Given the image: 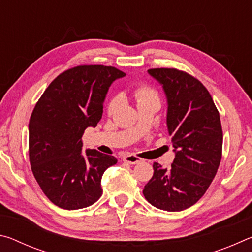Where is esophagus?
I'll return each instance as SVG.
<instances>
[{"mask_svg":"<svg viewBox=\"0 0 252 252\" xmlns=\"http://www.w3.org/2000/svg\"><path fill=\"white\" fill-rule=\"evenodd\" d=\"M123 161L130 164H136V163H140V162L142 161V159H140V158H138L134 155H126L123 157Z\"/></svg>","mask_w":252,"mask_h":252,"instance_id":"34e87169","label":"esophagus"}]
</instances>
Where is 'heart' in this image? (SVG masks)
I'll use <instances>...</instances> for the list:
<instances>
[{
    "label": "heart",
    "instance_id": "heart-1",
    "mask_svg": "<svg viewBox=\"0 0 252 252\" xmlns=\"http://www.w3.org/2000/svg\"><path fill=\"white\" fill-rule=\"evenodd\" d=\"M135 99L138 103H141V102L148 101V100H153L157 99V93L155 90H152L151 88L147 87V85H141L135 90ZM119 99L118 97H113L112 100L109 102L108 104V111L109 112H112V111L117 108Z\"/></svg>",
    "mask_w": 252,
    "mask_h": 252
}]
</instances>
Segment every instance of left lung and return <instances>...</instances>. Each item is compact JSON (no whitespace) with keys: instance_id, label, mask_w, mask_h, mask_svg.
<instances>
[{"instance_id":"obj_1","label":"left lung","mask_w":252,"mask_h":252,"mask_svg":"<svg viewBox=\"0 0 252 252\" xmlns=\"http://www.w3.org/2000/svg\"><path fill=\"white\" fill-rule=\"evenodd\" d=\"M167 96V126L174 148L171 168L153 163L143 194L152 206L181 211L206 193L222 156V127L210 93L199 80L177 69H150Z\"/></svg>"}]
</instances>
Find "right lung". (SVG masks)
I'll use <instances>...</instances> for the list:
<instances>
[{"label": "right lung", "mask_w": 252, "mask_h": 252, "mask_svg": "<svg viewBox=\"0 0 252 252\" xmlns=\"http://www.w3.org/2000/svg\"><path fill=\"white\" fill-rule=\"evenodd\" d=\"M126 73L113 66L79 65L58 75L37 101L29 123L31 169L51 202L65 210L91 206L113 156L82 152V135L96 126L110 85Z\"/></svg>", "instance_id": "obj_1"}]
</instances>
